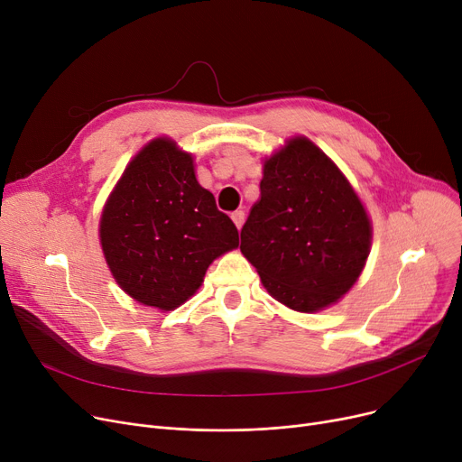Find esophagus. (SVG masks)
I'll use <instances>...</instances> for the list:
<instances>
[{"instance_id":"obj_1","label":"esophagus","mask_w":462,"mask_h":462,"mask_svg":"<svg viewBox=\"0 0 462 462\" xmlns=\"http://www.w3.org/2000/svg\"><path fill=\"white\" fill-rule=\"evenodd\" d=\"M232 221H234V225H236V228L237 230H241V226H244V223H245V213L244 211H234L232 213Z\"/></svg>"}]
</instances>
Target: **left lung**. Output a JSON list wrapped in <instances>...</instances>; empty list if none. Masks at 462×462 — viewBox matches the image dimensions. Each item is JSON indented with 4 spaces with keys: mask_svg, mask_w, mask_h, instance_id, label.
<instances>
[{
    "mask_svg": "<svg viewBox=\"0 0 462 462\" xmlns=\"http://www.w3.org/2000/svg\"><path fill=\"white\" fill-rule=\"evenodd\" d=\"M373 223L359 194L303 134L262 161L260 199L239 251L279 303L319 312L341 301L365 268Z\"/></svg>",
    "mask_w": 462,
    "mask_h": 462,
    "instance_id": "1",
    "label": "left lung"
}]
</instances>
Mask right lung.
I'll use <instances>...</instances> for the list:
<instances>
[{
  "mask_svg": "<svg viewBox=\"0 0 462 462\" xmlns=\"http://www.w3.org/2000/svg\"><path fill=\"white\" fill-rule=\"evenodd\" d=\"M99 241L129 298L174 310L197 294L211 262L239 245V236L199 183L192 153L157 136L129 161L108 194Z\"/></svg>",
  "mask_w": 462,
  "mask_h": 462,
  "instance_id": "1",
  "label": "right lung"
}]
</instances>
